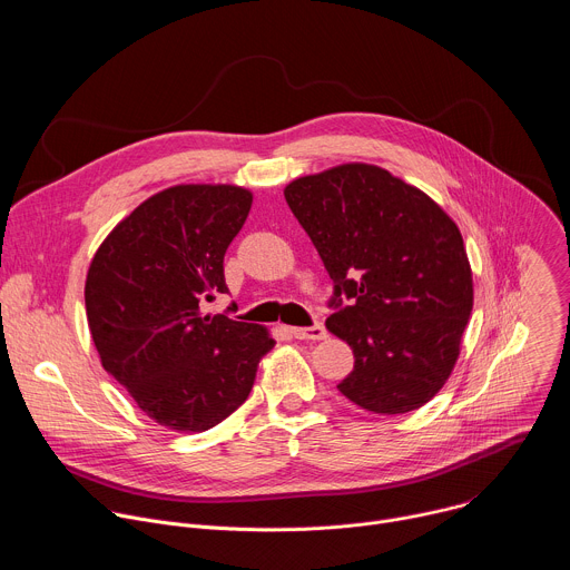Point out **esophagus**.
<instances>
[{
  "label": "esophagus",
  "mask_w": 570,
  "mask_h": 570,
  "mask_svg": "<svg viewBox=\"0 0 570 570\" xmlns=\"http://www.w3.org/2000/svg\"><path fill=\"white\" fill-rule=\"evenodd\" d=\"M288 332L297 341H322V338H327V330H324V324H320V322L311 324V327H291Z\"/></svg>",
  "instance_id": "esophagus-1"
}]
</instances>
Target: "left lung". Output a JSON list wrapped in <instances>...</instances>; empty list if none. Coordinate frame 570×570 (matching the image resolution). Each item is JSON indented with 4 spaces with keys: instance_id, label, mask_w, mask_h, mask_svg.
<instances>
[{
    "instance_id": "left-lung-1",
    "label": "left lung",
    "mask_w": 570,
    "mask_h": 570,
    "mask_svg": "<svg viewBox=\"0 0 570 570\" xmlns=\"http://www.w3.org/2000/svg\"><path fill=\"white\" fill-rule=\"evenodd\" d=\"M284 196L334 279L327 330L354 350L338 390L379 415L420 409L446 383L473 306L458 225L358 161L297 178Z\"/></svg>"
}]
</instances>
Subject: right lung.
<instances>
[{
    "instance_id": "add662e5",
    "label": "right lung",
    "mask_w": 570,
    "mask_h": 570,
    "mask_svg": "<svg viewBox=\"0 0 570 570\" xmlns=\"http://www.w3.org/2000/svg\"><path fill=\"white\" fill-rule=\"evenodd\" d=\"M253 194L178 185L144 200L101 243L86 311L101 365L161 426L203 433L248 399L275 341L259 324L205 313L227 293L223 257Z\"/></svg>"
}]
</instances>
